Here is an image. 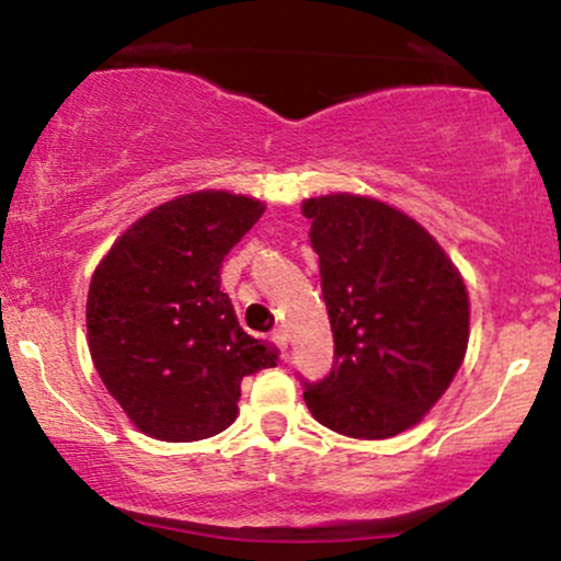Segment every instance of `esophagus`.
Segmentation results:
<instances>
[{"mask_svg": "<svg viewBox=\"0 0 561 561\" xmlns=\"http://www.w3.org/2000/svg\"><path fill=\"white\" fill-rule=\"evenodd\" d=\"M271 337H274L276 348H279L282 354H285V351H287V341H290V335H287V328H276L274 335H271Z\"/></svg>", "mask_w": 561, "mask_h": 561, "instance_id": "34e87169", "label": "esophagus"}]
</instances>
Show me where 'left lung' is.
I'll list each match as a JSON object with an SVG mask.
<instances>
[{
	"label": "left lung",
	"instance_id": "1",
	"mask_svg": "<svg viewBox=\"0 0 561 561\" xmlns=\"http://www.w3.org/2000/svg\"><path fill=\"white\" fill-rule=\"evenodd\" d=\"M335 341L332 370L300 378L322 426L386 439L447 391L469 346V293L426 229L378 199L304 202Z\"/></svg>",
	"mask_w": 561,
	"mask_h": 561
}]
</instances>
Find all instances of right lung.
<instances>
[{
  "label": "right lung",
  "mask_w": 561,
  "mask_h": 561,
  "mask_svg": "<svg viewBox=\"0 0 561 561\" xmlns=\"http://www.w3.org/2000/svg\"><path fill=\"white\" fill-rule=\"evenodd\" d=\"M263 210L229 191L178 196L122 233L92 274V362L153 439L220 434L237 417L244 375L274 367L276 351L239 328L220 290L224 257Z\"/></svg>",
  "instance_id": "obj_1"
}]
</instances>
